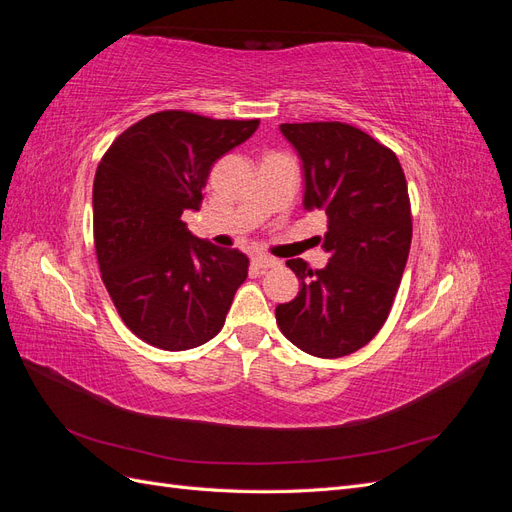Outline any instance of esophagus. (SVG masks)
Here are the masks:
<instances>
[{
	"label": "esophagus",
	"mask_w": 512,
	"mask_h": 512,
	"mask_svg": "<svg viewBox=\"0 0 512 512\" xmlns=\"http://www.w3.org/2000/svg\"><path fill=\"white\" fill-rule=\"evenodd\" d=\"M252 262H254V267H256V269H262V271L280 267V260L273 258V256H267V254H256V256L252 258Z\"/></svg>",
	"instance_id": "34e87169"
}]
</instances>
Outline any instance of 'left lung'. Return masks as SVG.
I'll return each instance as SVG.
<instances>
[{
  "label": "left lung",
  "mask_w": 512,
  "mask_h": 512,
  "mask_svg": "<svg viewBox=\"0 0 512 512\" xmlns=\"http://www.w3.org/2000/svg\"><path fill=\"white\" fill-rule=\"evenodd\" d=\"M305 170V209L327 215L329 265L288 260L301 290L275 307L286 339L318 359L352 354L382 329L406 269L412 211L395 153L342 121L282 123Z\"/></svg>",
  "instance_id": "8db88e82"
}]
</instances>
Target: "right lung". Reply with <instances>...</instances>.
I'll use <instances>...</instances> for the list:
<instances>
[{
    "mask_svg": "<svg viewBox=\"0 0 512 512\" xmlns=\"http://www.w3.org/2000/svg\"><path fill=\"white\" fill-rule=\"evenodd\" d=\"M260 119L160 111L121 132L94 179V245L117 314L143 342L179 352L224 327L250 260L192 237L215 160L250 138Z\"/></svg>",
    "mask_w": 512,
    "mask_h": 512,
    "instance_id": "1",
    "label": "right lung"
}]
</instances>
